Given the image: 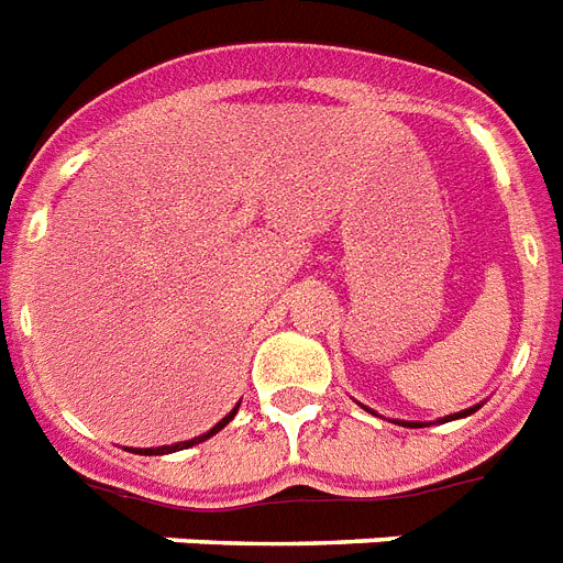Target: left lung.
Wrapping results in <instances>:
<instances>
[{"instance_id":"1","label":"left lung","mask_w":563,"mask_h":563,"mask_svg":"<svg viewBox=\"0 0 563 563\" xmlns=\"http://www.w3.org/2000/svg\"><path fill=\"white\" fill-rule=\"evenodd\" d=\"M477 408H481V406H472V408H466V411H457V415H449V417H443V420H440V422L460 420V417H468V415H475ZM394 422H399V426H406V429H422V422H406V420H394Z\"/></svg>"}]
</instances>
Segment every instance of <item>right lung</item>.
<instances>
[{"label": "right lung", "instance_id": "1", "mask_svg": "<svg viewBox=\"0 0 563 563\" xmlns=\"http://www.w3.org/2000/svg\"><path fill=\"white\" fill-rule=\"evenodd\" d=\"M235 411H239V406L232 408V411L224 417V420L216 422V426H212V429H209L207 434H201V438L184 440V443H172V445H157V449H134V454H172V452H180V449H189V445H195V443H203V440H209V438H212V434H218V431L224 429L227 422H230L232 417H235Z\"/></svg>", "mask_w": 563, "mask_h": 563}]
</instances>
